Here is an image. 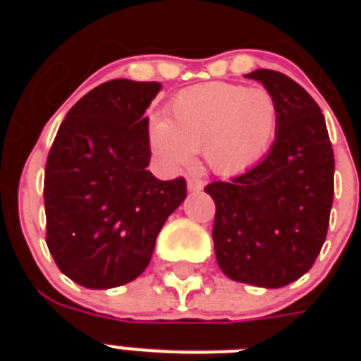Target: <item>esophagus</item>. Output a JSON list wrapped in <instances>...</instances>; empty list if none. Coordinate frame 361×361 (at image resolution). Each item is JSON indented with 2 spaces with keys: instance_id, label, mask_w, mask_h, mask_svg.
Returning <instances> with one entry per match:
<instances>
[{
  "instance_id": "esophagus-1",
  "label": "esophagus",
  "mask_w": 361,
  "mask_h": 361,
  "mask_svg": "<svg viewBox=\"0 0 361 361\" xmlns=\"http://www.w3.org/2000/svg\"><path fill=\"white\" fill-rule=\"evenodd\" d=\"M202 188H204L202 178H197V177L188 178V190H190V191H200Z\"/></svg>"
}]
</instances>
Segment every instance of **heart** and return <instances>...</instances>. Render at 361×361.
<instances>
[{
    "label": "heart",
    "instance_id": "heart-1",
    "mask_svg": "<svg viewBox=\"0 0 361 361\" xmlns=\"http://www.w3.org/2000/svg\"><path fill=\"white\" fill-rule=\"evenodd\" d=\"M279 103L266 88L206 82L180 92L157 119L149 142L168 170L190 168L195 152L219 175L247 171L269 149L279 126Z\"/></svg>",
    "mask_w": 361,
    "mask_h": 361
}]
</instances>
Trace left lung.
<instances>
[{
  "label": "left lung",
  "mask_w": 361,
  "mask_h": 361,
  "mask_svg": "<svg viewBox=\"0 0 361 361\" xmlns=\"http://www.w3.org/2000/svg\"><path fill=\"white\" fill-rule=\"evenodd\" d=\"M260 81L279 103L276 141L262 162L204 191L215 202L213 242L226 276L283 288L305 275L327 237L334 197V153L324 114L307 92L275 70Z\"/></svg>",
  "instance_id": "left-lung-1"
}]
</instances>
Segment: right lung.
<instances>
[{
	"mask_svg": "<svg viewBox=\"0 0 361 361\" xmlns=\"http://www.w3.org/2000/svg\"><path fill=\"white\" fill-rule=\"evenodd\" d=\"M161 82L114 79L70 108L44 168L47 245L70 280L88 289L132 282L152 260L186 180H159L149 164L146 108Z\"/></svg>",
	"mask_w": 361,
	"mask_h": 361,
	"instance_id": "1",
	"label": "right lung"
}]
</instances>
